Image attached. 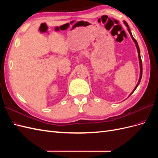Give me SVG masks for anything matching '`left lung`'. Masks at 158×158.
<instances>
[{"mask_svg": "<svg viewBox=\"0 0 158 158\" xmlns=\"http://www.w3.org/2000/svg\"><path fill=\"white\" fill-rule=\"evenodd\" d=\"M123 22H124V23H125V26L127 27L128 31L129 33H130V35H131V37H132V40L134 41V42H135V45H136V48H137V51H138V58H139L140 68V78H139V80H138V84H136V85L135 88L134 89V90H133L132 92H131V94H132L134 92H135V89L137 88L138 85H139V84H140V80H141V78H142V59H141V56H140V49H139V47H138V43H137L136 40L135 39V38L133 37V36H132V33H131V29H130V27H129V26H128V23H127V22H125V21H123Z\"/></svg>", "mask_w": 158, "mask_h": 158, "instance_id": "left-lung-1", "label": "left lung"}]
</instances>
